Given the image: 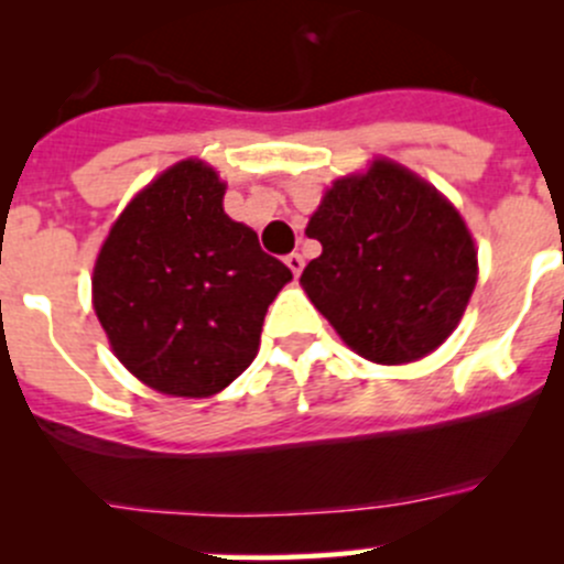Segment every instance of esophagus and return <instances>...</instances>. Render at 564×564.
I'll use <instances>...</instances> for the list:
<instances>
[{
	"instance_id": "obj_1",
	"label": "esophagus",
	"mask_w": 564,
	"mask_h": 564,
	"mask_svg": "<svg viewBox=\"0 0 564 564\" xmlns=\"http://www.w3.org/2000/svg\"><path fill=\"white\" fill-rule=\"evenodd\" d=\"M286 267L294 272V275H300V272H303V267H305V259L300 253H289L286 256Z\"/></svg>"
}]
</instances>
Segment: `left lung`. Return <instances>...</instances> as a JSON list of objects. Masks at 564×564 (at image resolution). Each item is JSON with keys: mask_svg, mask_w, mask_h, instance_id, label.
<instances>
[{"mask_svg": "<svg viewBox=\"0 0 564 564\" xmlns=\"http://www.w3.org/2000/svg\"><path fill=\"white\" fill-rule=\"evenodd\" d=\"M305 235L322 242L300 278L305 294L371 362L431 355L475 292L477 250L458 209L388 158L335 180Z\"/></svg>", "mask_w": 564, "mask_h": 564, "instance_id": "8db88e82", "label": "left lung"}]
</instances>
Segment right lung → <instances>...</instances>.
Masks as SVG:
<instances>
[{
    "mask_svg": "<svg viewBox=\"0 0 564 564\" xmlns=\"http://www.w3.org/2000/svg\"><path fill=\"white\" fill-rule=\"evenodd\" d=\"M226 185L202 161L174 163L122 209L93 272L108 344L147 388L207 398L259 351L261 324L292 270L224 213Z\"/></svg>",
    "mask_w": 564,
    "mask_h": 564,
    "instance_id": "right-lung-1",
    "label": "right lung"
}]
</instances>
